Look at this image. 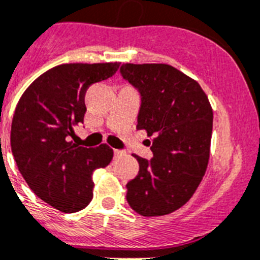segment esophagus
Masks as SVG:
<instances>
[{
  "label": "esophagus",
  "mask_w": 260,
  "mask_h": 260,
  "mask_svg": "<svg viewBox=\"0 0 260 260\" xmlns=\"http://www.w3.org/2000/svg\"><path fill=\"white\" fill-rule=\"evenodd\" d=\"M114 155L115 156H122V155H123V151H121V150H114Z\"/></svg>",
  "instance_id": "esophagus-1"
}]
</instances>
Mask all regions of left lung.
Segmentation results:
<instances>
[{"instance_id":"obj_1","label":"left lung","mask_w":260,"mask_h":260,"mask_svg":"<svg viewBox=\"0 0 260 260\" xmlns=\"http://www.w3.org/2000/svg\"><path fill=\"white\" fill-rule=\"evenodd\" d=\"M121 75L142 97L138 130L151 137V160L126 184L128 205L145 217L166 216L187 204L209 163L213 110L196 80L170 64H132Z\"/></svg>"}]
</instances>
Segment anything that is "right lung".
I'll use <instances>...</instances> for the list:
<instances>
[{
    "label": "right lung",
    "mask_w": 260,
    "mask_h": 260,
    "mask_svg": "<svg viewBox=\"0 0 260 260\" xmlns=\"http://www.w3.org/2000/svg\"><path fill=\"white\" fill-rule=\"evenodd\" d=\"M121 63H70L48 70L19 99L10 143L31 190L63 213L84 209L93 199V171L113 159L108 145L86 148L71 141L84 122L85 92L112 77Z\"/></svg>",
    "instance_id": "1"
}]
</instances>
